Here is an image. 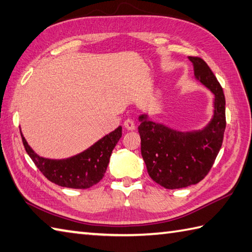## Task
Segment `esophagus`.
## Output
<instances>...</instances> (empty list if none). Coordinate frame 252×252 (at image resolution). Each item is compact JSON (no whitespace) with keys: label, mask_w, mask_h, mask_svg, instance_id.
I'll return each instance as SVG.
<instances>
[{"label":"esophagus","mask_w":252,"mask_h":252,"mask_svg":"<svg viewBox=\"0 0 252 252\" xmlns=\"http://www.w3.org/2000/svg\"><path fill=\"white\" fill-rule=\"evenodd\" d=\"M125 127H126V130H129V131L135 130V123H134V121H133L132 119H126L125 121Z\"/></svg>","instance_id":"1"}]
</instances>
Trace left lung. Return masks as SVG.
<instances>
[{
	"mask_svg": "<svg viewBox=\"0 0 252 252\" xmlns=\"http://www.w3.org/2000/svg\"><path fill=\"white\" fill-rule=\"evenodd\" d=\"M195 79L213 94L211 120L199 130L180 131L138 117L141 152L149 176L168 189L197 184L210 171L225 130V97L211 69L199 57H189Z\"/></svg>",
	"mask_w": 252,
	"mask_h": 252,
	"instance_id": "1",
	"label": "left lung"
}]
</instances>
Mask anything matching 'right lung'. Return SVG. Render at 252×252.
Wrapping results in <instances>:
<instances>
[{"instance_id": "obj_1", "label": "right lung", "mask_w": 252, "mask_h": 252, "mask_svg": "<svg viewBox=\"0 0 252 252\" xmlns=\"http://www.w3.org/2000/svg\"><path fill=\"white\" fill-rule=\"evenodd\" d=\"M21 138L26 152L45 178L60 186L84 189L97 184L103 179L111 153L122 135V126L105 135L82 153L66 159H50L37 155L23 133Z\"/></svg>"}]
</instances>
